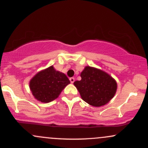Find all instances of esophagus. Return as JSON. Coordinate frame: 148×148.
Listing matches in <instances>:
<instances>
[{
    "instance_id": "obj_1",
    "label": "esophagus",
    "mask_w": 148,
    "mask_h": 148,
    "mask_svg": "<svg viewBox=\"0 0 148 148\" xmlns=\"http://www.w3.org/2000/svg\"><path fill=\"white\" fill-rule=\"evenodd\" d=\"M74 77H71V78H69V81H70V82L72 83V84H73V83L74 82Z\"/></svg>"
}]
</instances>
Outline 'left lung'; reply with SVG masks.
Instances as JSON below:
<instances>
[{"mask_svg": "<svg viewBox=\"0 0 148 148\" xmlns=\"http://www.w3.org/2000/svg\"><path fill=\"white\" fill-rule=\"evenodd\" d=\"M81 81L74 86L84 101L93 106L105 105L113 97L117 84L111 76L94 67H86L81 74Z\"/></svg>", "mask_w": 148, "mask_h": 148, "instance_id": "obj_1", "label": "left lung"}]
</instances>
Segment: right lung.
<instances>
[{
    "label": "right lung",
    "instance_id": "1",
    "mask_svg": "<svg viewBox=\"0 0 148 148\" xmlns=\"http://www.w3.org/2000/svg\"><path fill=\"white\" fill-rule=\"evenodd\" d=\"M70 81L63 73L53 66L40 72L30 80V88L35 99L48 103L56 99L61 91Z\"/></svg>",
    "mask_w": 148,
    "mask_h": 148
}]
</instances>
